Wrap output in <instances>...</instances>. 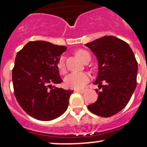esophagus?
<instances>
[{
	"instance_id": "esophagus-1",
	"label": "esophagus",
	"mask_w": 147,
	"mask_h": 147,
	"mask_svg": "<svg viewBox=\"0 0 147 147\" xmlns=\"http://www.w3.org/2000/svg\"><path fill=\"white\" fill-rule=\"evenodd\" d=\"M76 92H80V93H83V92H84V91H85V90L84 89H77V90H75Z\"/></svg>"
}]
</instances>
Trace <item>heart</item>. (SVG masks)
Here are the masks:
<instances>
[{
  "mask_svg": "<svg viewBox=\"0 0 147 147\" xmlns=\"http://www.w3.org/2000/svg\"><path fill=\"white\" fill-rule=\"evenodd\" d=\"M76 55L82 61H84L86 57H90L89 52H87L86 50H82V49L77 50L76 52ZM57 68L61 74L63 75L66 72L65 58L63 57H61L59 59L57 62ZM88 81L89 75L86 72H73L65 77V86L70 88H82Z\"/></svg>",
  "mask_w": 147,
  "mask_h": 147,
  "instance_id": "b5f03b06",
  "label": "heart"
}]
</instances>
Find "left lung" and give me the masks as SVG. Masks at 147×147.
<instances>
[{"label":"left lung","instance_id":"left-lung-1","mask_svg":"<svg viewBox=\"0 0 147 147\" xmlns=\"http://www.w3.org/2000/svg\"><path fill=\"white\" fill-rule=\"evenodd\" d=\"M86 46L98 60V75L94 84L102 89L100 92L96 89L97 101L88 109L100 117H111L127 105L136 89L138 62L129 44L113 36L97 38Z\"/></svg>","mask_w":147,"mask_h":147}]
</instances>
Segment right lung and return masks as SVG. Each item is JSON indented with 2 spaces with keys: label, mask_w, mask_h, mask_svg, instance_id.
I'll return each mask as SVG.
<instances>
[{
  "label": "right lung",
  "mask_w": 147,
  "mask_h": 147,
  "mask_svg": "<svg viewBox=\"0 0 147 147\" xmlns=\"http://www.w3.org/2000/svg\"><path fill=\"white\" fill-rule=\"evenodd\" d=\"M66 48L44 41H30L16 54L12 70L14 95L23 111L38 120L55 119L68 108L73 90L51 85L63 82L57 62Z\"/></svg>",
  "instance_id": "obj_1"
}]
</instances>
